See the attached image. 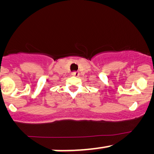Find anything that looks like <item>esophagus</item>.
I'll use <instances>...</instances> for the list:
<instances>
[{"label":"esophagus","mask_w":154,"mask_h":154,"mask_svg":"<svg viewBox=\"0 0 154 154\" xmlns=\"http://www.w3.org/2000/svg\"><path fill=\"white\" fill-rule=\"evenodd\" d=\"M71 74H72L73 77H78L79 76H80V73L79 72H73Z\"/></svg>","instance_id":"obj_1"}]
</instances>
